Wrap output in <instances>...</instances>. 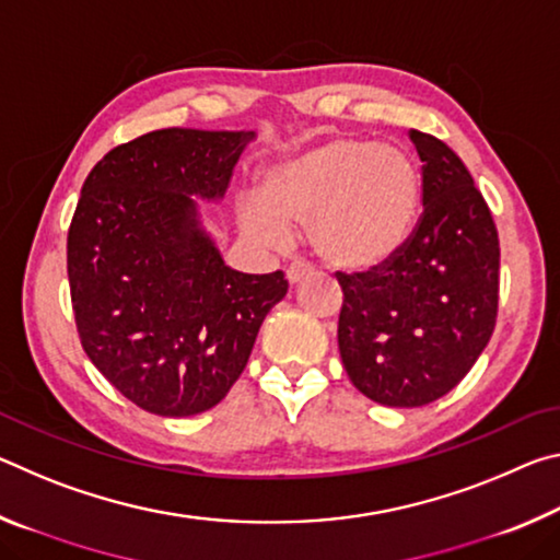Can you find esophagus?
<instances>
[{
    "mask_svg": "<svg viewBox=\"0 0 560 560\" xmlns=\"http://www.w3.org/2000/svg\"><path fill=\"white\" fill-rule=\"evenodd\" d=\"M308 273H311V267L306 261H293L287 269V279H289V283H301L308 277Z\"/></svg>",
    "mask_w": 560,
    "mask_h": 560,
    "instance_id": "1",
    "label": "esophagus"
}]
</instances>
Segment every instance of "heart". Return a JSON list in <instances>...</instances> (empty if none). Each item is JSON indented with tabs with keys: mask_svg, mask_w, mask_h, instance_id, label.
I'll return each mask as SVG.
<instances>
[{
	"mask_svg": "<svg viewBox=\"0 0 560 560\" xmlns=\"http://www.w3.org/2000/svg\"><path fill=\"white\" fill-rule=\"evenodd\" d=\"M420 195L422 177L410 153L338 136L271 165L261 177V202H242L240 222L264 246H283L289 230L306 226L318 259L371 269L410 236Z\"/></svg>",
	"mask_w": 560,
	"mask_h": 560,
	"instance_id": "b5f03b06",
	"label": "heart"
}]
</instances>
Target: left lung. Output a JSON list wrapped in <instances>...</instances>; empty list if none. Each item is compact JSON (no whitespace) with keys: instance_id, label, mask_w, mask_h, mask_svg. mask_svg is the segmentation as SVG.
Listing matches in <instances>:
<instances>
[{"instance_id":"obj_1","label":"left lung","mask_w":560,"mask_h":560,"mask_svg":"<svg viewBox=\"0 0 560 560\" xmlns=\"http://www.w3.org/2000/svg\"><path fill=\"white\" fill-rule=\"evenodd\" d=\"M422 160V214L390 259L336 271L338 348L360 393L390 407L447 395L497 326L499 234L489 205L450 145L410 130Z\"/></svg>"}]
</instances>
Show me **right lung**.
<instances>
[{"label":"right lung","instance_id":"right-lung-1","mask_svg":"<svg viewBox=\"0 0 560 560\" xmlns=\"http://www.w3.org/2000/svg\"><path fill=\"white\" fill-rule=\"evenodd\" d=\"M254 132L163 128L108 150L83 183L66 242L81 346L140 410L189 417L230 393L283 271L226 267L195 202L224 197Z\"/></svg>","mask_w":560,"mask_h":560}]
</instances>
